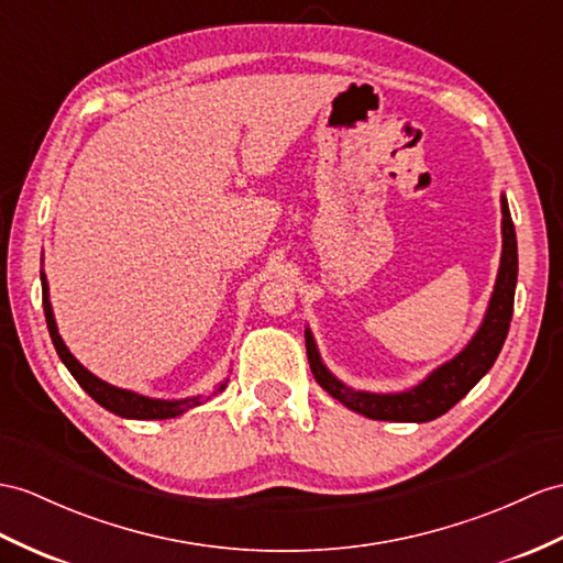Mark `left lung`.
Masks as SVG:
<instances>
[{
	"mask_svg": "<svg viewBox=\"0 0 563 563\" xmlns=\"http://www.w3.org/2000/svg\"><path fill=\"white\" fill-rule=\"evenodd\" d=\"M518 279V245L516 229L511 222L509 202L501 196V265L497 272V284L492 291L485 320L479 324L475 336L468 341L456 358L440 365L424 377L420 385L399 394H373L355 391L339 382L324 367L320 351L314 346L310 329H306V349L308 363L318 385L334 396L336 401L373 420H394V422H430L444 416L451 406H456L487 369L495 365L497 355L509 334L511 314H514V294Z\"/></svg>",
	"mask_w": 563,
	"mask_h": 563,
	"instance_id": "8db88e82",
	"label": "left lung"
}]
</instances>
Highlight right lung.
Wrapping results in <instances>:
<instances>
[{"mask_svg":"<svg viewBox=\"0 0 563 563\" xmlns=\"http://www.w3.org/2000/svg\"><path fill=\"white\" fill-rule=\"evenodd\" d=\"M40 282H43V308H45V320H47V329H49L54 349H57L62 363L68 367V373L74 375L78 385L84 387L102 408H107L109 413L129 418V420H167V418L181 416L188 408L202 404L200 396H194V399H181V401L150 399V396L135 394L129 389H119L114 385H109V382L95 377L88 367H84L74 358V353L66 349L64 339L59 336V329H57V322H54V312H52V303H49V286H47L45 272H40ZM224 387H227V379L217 387V391H222Z\"/></svg>","mask_w":563,"mask_h":563,"instance_id":"right-lung-1","label":"right lung"}]
</instances>
